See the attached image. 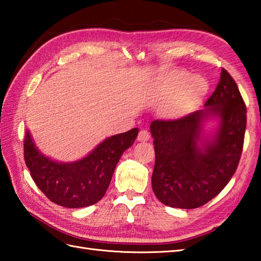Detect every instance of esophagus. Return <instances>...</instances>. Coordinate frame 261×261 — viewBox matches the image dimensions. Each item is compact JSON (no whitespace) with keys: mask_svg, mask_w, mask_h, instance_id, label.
Segmentation results:
<instances>
[{"mask_svg":"<svg viewBox=\"0 0 261 261\" xmlns=\"http://www.w3.org/2000/svg\"><path fill=\"white\" fill-rule=\"evenodd\" d=\"M149 139H150V134L147 130H140L139 134H138V140L145 142Z\"/></svg>","mask_w":261,"mask_h":261,"instance_id":"34e87169","label":"esophagus"}]
</instances>
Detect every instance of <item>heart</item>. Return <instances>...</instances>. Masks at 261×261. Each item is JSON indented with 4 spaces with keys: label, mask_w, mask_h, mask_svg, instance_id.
I'll use <instances>...</instances> for the list:
<instances>
[{
    "label": "heart",
    "mask_w": 261,
    "mask_h": 261,
    "mask_svg": "<svg viewBox=\"0 0 261 261\" xmlns=\"http://www.w3.org/2000/svg\"><path fill=\"white\" fill-rule=\"evenodd\" d=\"M162 90L170 94L164 113L168 119H179L191 113L202 102L207 92V83L202 76L185 70L170 71L164 77Z\"/></svg>",
    "instance_id": "b5f03b06"
}]
</instances>
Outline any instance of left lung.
<instances>
[{"label":"left lung","mask_w":261,"mask_h":261,"mask_svg":"<svg viewBox=\"0 0 261 261\" xmlns=\"http://www.w3.org/2000/svg\"><path fill=\"white\" fill-rule=\"evenodd\" d=\"M208 116H216L220 123L212 137L203 138L201 123ZM246 125L245 101L224 68L205 110L177 120L152 121L156 162L151 185L156 197L167 206L184 210L214 198L239 165Z\"/></svg>","instance_id":"8db88e82"}]
</instances>
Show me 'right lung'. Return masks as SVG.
<instances>
[{
	"label": "right lung",
	"instance_id": "right-lung-1",
	"mask_svg": "<svg viewBox=\"0 0 261 261\" xmlns=\"http://www.w3.org/2000/svg\"><path fill=\"white\" fill-rule=\"evenodd\" d=\"M138 127L105 139L79 162L57 163L38 150L29 131L24 136V160L32 179L55 204L79 208L97 203L107 193L114 169L138 136Z\"/></svg>",
	"mask_w": 261,
	"mask_h": 261
}]
</instances>
